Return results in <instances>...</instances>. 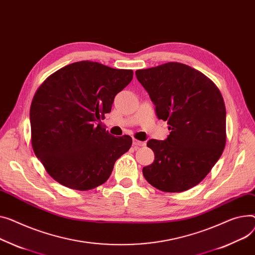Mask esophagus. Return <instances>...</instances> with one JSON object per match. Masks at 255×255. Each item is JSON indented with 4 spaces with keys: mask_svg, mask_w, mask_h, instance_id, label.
Instances as JSON below:
<instances>
[{
    "mask_svg": "<svg viewBox=\"0 0 255 255\" xmlns=\"http://www.w3.org/2000/svg\"><path fill=\"white\" fill-rule=\"evenodd\" d=\"M132 144H133L134 147H140V146H144V145H145V142H144V141H141V140H138V139H136V138H133Z\"/></svg>",
    "mask_w": 255,
    "mask_h": 255,
    "instance_id": "esophagus-1",
    "label": "esophagus"
}]
</instances>
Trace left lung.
<instances>
[{"instance_id":"8db88e82","label":"left lung","mask_w":255,"mask_h":255,"mask_svg":"<svg viewBox=\"0 0 255 255\" xmlns=\"http://www.w3.org/2000/svg\"><path fill=\"white\" fill-rule=\"evenodd\" d=\"M135 74L171 131L165 140L147 141L155 160L143 176L162 192H184L206 177L226 146L223 95L204 74L179 62Z\"/></svg>"}]
</instances>
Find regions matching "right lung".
I'll return each instance as SVG.
<instances>
[{"mask_svg":"<svg viewBox=\"0 0 255 255\" xmlns=\"http://www.w3.org/2000/svg\"><path fill=\"white\" fill-rule=\"evenodd\" d=\"M132 78V70L83 60L43 82L29 111L31 145L54 180L72 190L88 191L109 179L132 138L113 136L101 120Z\"/></svg>","mask_w":255,"mask_h":255,"instance_id":"1","label":"right lung"}]
</instances>
